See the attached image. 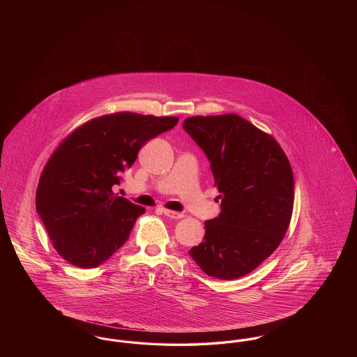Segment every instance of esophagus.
<instances>
[{"label": "esophagus", "instance_id": "obj_1", "mask_svg": "<svg viewBox=\"0 0 357 357\" xmlns=\"http://www.w3.org/2000/svg\"><path fill=\"white\" fill-rule=\"evenodd\" d=\"M162 213H163L166 217L171 218V220H181V218L185 217L182 213H176V211H171V210H162Z\"/></svg>", "mask_w": 357, "mask_h": 357}]
</instances>
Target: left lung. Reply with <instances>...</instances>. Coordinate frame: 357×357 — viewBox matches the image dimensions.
Returning a JSON list of instances; mask_svg holds the SVG:
<instances>
[{
    "label": "left lung",
    "instance_id": "left-lung-1",
    "mask_svg": "<svg viewBox=\"0 0 357 357\" xmlns=\"http://www.w3.org/2000/svg\"><path fill=\"white\" fill-rule=\"evenodd\" d=\"M183 130L210 162L221 213L204 222V241L188 255L202 272L234 280L265 261L288 230L294 181L272 136L234 114L192 116Z\"/></svg>",
    "mask_w": 357,
    "mask_h": 357
}]
</instances>
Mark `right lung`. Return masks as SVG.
<instances>
[{"label":"right lung","mask_w":357,"mask_h":357,"mask_svg":"<svg viewBox=\"0 0 357 357\" xmlns=\"http://www.w3.org/2000/svg\"><path fill=\"white\" fill-rule=\"evenodd\" d=\"M176 123L174 116L105 115L75 130L53 153L37 186L36 210L69 264L98 268L128 239L146 208L116 197L112 187L139 150Z\"/></svg>","instance_id":"1"}]
</instances>
